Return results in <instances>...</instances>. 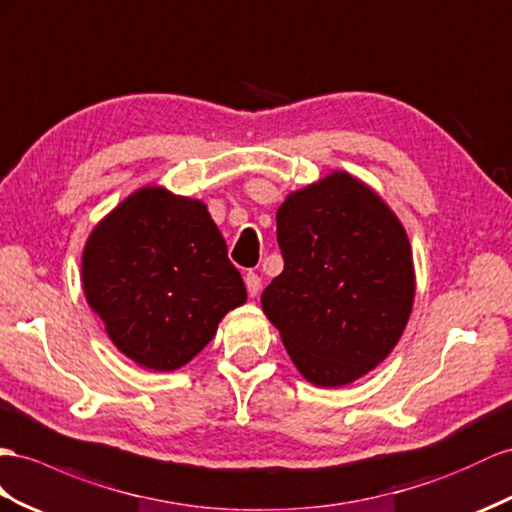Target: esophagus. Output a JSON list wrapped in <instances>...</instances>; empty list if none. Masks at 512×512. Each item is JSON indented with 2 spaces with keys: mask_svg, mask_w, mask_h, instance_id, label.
<instances>
[{
  "mask_svg": "<svg viewBox=\"0 0 512 512\" xmlns=\"http://www.w3.org/2000/svg\"><path fill=\"white\" fill-rule=\"evenodd\" d=\"M244 283H246V290H248V296H257L259 294V287H261V277L257 272H248L244 277Z\"/></svg>",
  "mask_w": 512,
  "mask_h": 512,
  "instance_id": "esophagus-1",
  "label": "esophagus"
}]
</instances>
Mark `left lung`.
<instances>
[{
  "label": "left lung",
  "instance_id": "left-lung-1",
  "mask_svg": "<svg viewBox=\"0 0 512 512\" xmlns=\"http://www.w3.org/2000/svg\"><path fill=\"white\" fill-rule=\"evenodd\" d=\"M283 272L261 294L285 350L309 383L342 387L398 344L413 307L411 244L361 181L333 173L277 212Z\"/></svg>",
  "mask_w": 512,
  "mask_h": 512
}]
</instances>
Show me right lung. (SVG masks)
Here are the masks:
<instances>
[{
	"instance_id": "right-lung-1",
	"label": "right lung",
	"mask_w": 512,
	"mask_h": 512,
	"mask_svg": "<svg viewBox=\"0 0 512 512\" xmlns=\"http://www.w3.org/2000/svg\"><path fill=\"white\" fill-rule=\"evenodd\" d=\"M90 309L142 368H181L246 300L207 207L164 188L131 194L90 233L82 257Z\"/></svg>"
}]
</instances>
